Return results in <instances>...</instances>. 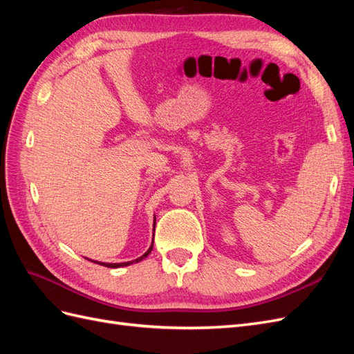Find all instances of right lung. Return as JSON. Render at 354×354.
Segmentation results:
<instances>
[{"instance_id": "obj_1", "label": "right lung", "mask_w": 354, "mask_h": 354, "mask_svg": "<svg viewBox=\"0 0 354 354\" xmlns=\"http://www.w3.org/2000/svg\"><path fill=\"white\" fill-rule=\"evenodd\" d=\"M153 232H155V224H153ZM152 248H153V243L151 245V248H149L142 257H138V259H136L134 261L136 263H138V261H142L145 257H147L149 254H151V251H152ZM134 261H127V263H99V261H94V263H97V264H100V266H104V267H111V269H116V267H124V266H130V264H133Z\"/></svg>"}]
</instances>
